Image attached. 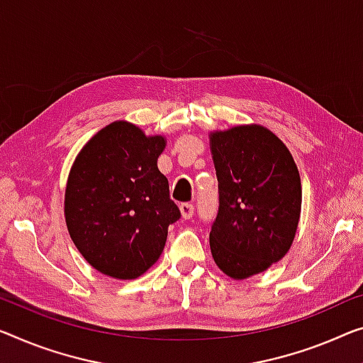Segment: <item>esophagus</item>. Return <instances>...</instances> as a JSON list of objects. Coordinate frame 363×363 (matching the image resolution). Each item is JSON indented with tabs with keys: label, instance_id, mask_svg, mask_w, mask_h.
Listing matches in <instances>:
<instances>
[{
	"label": "esophagus",
	"instance_id": "esophagus-1",
	"mask_svg": "<svg viewBox=\"0 0 363 363\" xmlns=\"http://www.w3.org/2000/svg\"><path fill=\"white\" fill-rule=\"evenodd\" d=\"M179 210H181V215H182L184 220L192 218V215H194V205L192 203L184 202V203L179 205Z\"/></svg>",
	"mask_w": 363,
	"mask_h": 363
}]
</instances>
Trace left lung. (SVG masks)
Wrapping results in <instances>:
<instances>
[{
	"instance_id": "1",
	"label": "left lung",
	"mask_w": 363,
	"mask_h": 363,
	"mask_svg": "<svg viewBox=\"0 0 363 363\" xmlns=\"http://www.w3.org/2000/svg\"><path fill=\"white\" fill-rule=\"evenodd\" d=\"M208 138L220 192L210 250L221 272L242 280L289 252L301 213L300 172L264 125L216 130Z\"/></svg>"
}]
</instances>
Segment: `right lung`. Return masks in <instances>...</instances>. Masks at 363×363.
Wrapping results in <instances>:
<instances>
[{
  "mask_svg": "<svg viewBox=\"0 0 363 363\" xmlns=\"http://www.w3.org/2000/svg\"><path fill=\"white\" fill-rule=\"evenodd\" d=\"M163 135L116 121L74 158L65 189L68 233L89 266L118 280L147 272L164 250L167 226L181 218L158 169Z\"/></svg>",
  "mask_w": 363,
  "mask_h": 363,
  "instance_id": "1",
  "label": "right lung"
}]
</instances>
